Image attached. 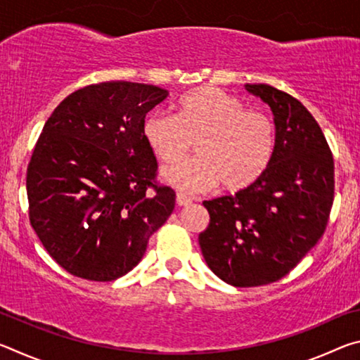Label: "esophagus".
<instances>
[{"label":"esophagus","mask_w":360,"mask_h":360,"mask_svg":"<svg viewBox=\"0 0 360 360\" xmlns=\"http://www.w3.org/2000/svg\"><path fill=\"white\" fill-rule=\"evenodd\" d=\"M176 203H178L179 206H187V205L192 203V198L188 197L187 193L178 192V193H176Z\"/></svg>","instance_id":"esophagus-1"}]
</instances>
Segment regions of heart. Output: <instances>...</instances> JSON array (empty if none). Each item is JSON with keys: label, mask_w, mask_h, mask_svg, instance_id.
<instances>
[{"label": "heart", "mask_w": 360, "mask_h": 360, "mask_svg": "<svg viewBox=\"0 0 360 360\" xmlns=\"http://www.w3.org/2000/svg\"><path fill=\"white\" fill-rule=\"evenodd\" d=\"M176 114L152 111L143 122V136L163 163H173L195 141L198 154L163 169L169 184L187 192L208 191L221 182L236 192L252 186L275 157L276 129L264 112L216 87L182 96Z\"/></svg>", "instance_id": "obj_1"}]
</instances>
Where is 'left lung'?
I'll use <instances>...</instances> for the list:
<instances>
[{"label":"left lung","instance_id":"8db88e82","mask_svg":"<svg viewBox=\"0 0 360 360\" xmlns=\"http://www.w3.org/2000/svg\"><path fill=\"white\" fill-rule=\"evenodd\" d=\"M275 115L276 150L266 172L235 195L203 202L210 224L198 235L206 264L235 288L284 278L324 235L335 195V165L311 112L268 84H246Z\"/></svg>","mask_w":360,"mask_h":360}]
</instances>
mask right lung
Returning <instances> with one entry per match:
<instances>
[{"label":"right lung","mask_w":360,"mask_h":360,"mask_svg":"<svg viewBox=\"0 0 360 360\" xmlns=\"http://www.w3.org/2000/svg\"><path fill=\"white\" fill-rule=\"evenodd\" d=\"M168 96L157 85L109 81L66 96L27 168L28 217L49 255L72 276L114 281L143 259L174 210L157 179L143 122Z\"/></svg>","instance_id":"right-lung-1"}]
</instances>
